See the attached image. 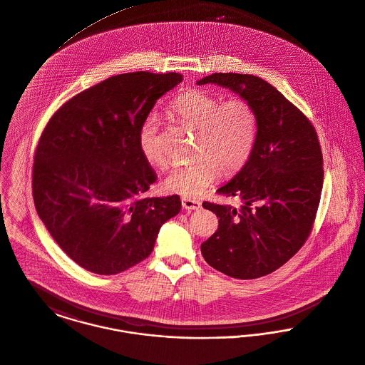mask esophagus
<instances>
[{
	"label": "esophagus",
	"instance_id": "obj_1",
	"mask_svg": "<svg viewBox=\"0 0 365 365\" xmlns=\"http://www.w3.org/2000/svg\"><path fill=\"white\" fill-rule=\"evenodd\" d=\"M182 207H183L185 210L193 211V210H198V208L201 207V202L197 201V200H192V198L183 197V198H182Z\"/></svg>",
	"mask_w": 365,
	"mask_h": 365
}]
</instances>
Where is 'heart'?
<instances>
[{
	"mask_svg": "<svg viewBox=\"0 0 365 365\" xmlns=\"http://www.w3.org/2000/svg\"><path fill=\"white\" fill-rule=\"evenodd\" d=\"M172 115L195 129L193 161L173 167L163 187L168 193L197 197L217 178L238 171L250 158L257 139V115L245 99L222 98L204 89H189L172 101ZM138 146L145 161L165 167L167 155L158 140V120L150 114L138 133Z\"/></svg>",
	"mask_w": 365,
	"mask_h": 365,
	"instance_id": "obj_1",
	"label": "heart"
}]
</instances>
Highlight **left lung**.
I'll use <instances>...</instances> for the list:
<instances>
[{
    "label": "left lung",
    "mask_w": 365,
    "mask_h": 365,
    "mask_svg": "<svg viewBox=\"0 0 365 365\" xmlns=\"http://www.w3.org/2000/svg\"><path fill=\"white\" fill-rule=\"evenodd\" d=\"M197 84L229 88L257 115L250 158L217 189L242 204L202 202L219 217V227L201 244V254L233 279L270 274L299 251L313 227L324 180L317 132L299 108L257 76L214 73Z\"/></svg>",
    "instance_id": "1"
}]
</instances>
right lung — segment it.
<instances>
[{"instance_id": "1", "label": "right lung", "mask_w": 365, "mask_h": 365, "mask_svg": "<svg viewBox=\"0 0 365 365\" xmlns=\"http://www.w3.org/2000/svg\"><path fill=\"white\" fill-rule=\"evenodd\" d=\"M179 73L110 77L59 108L40 138L33 197L46 230L67 257L95 274L121 273L149 257L179 195L145 198L157 180L138 146L157 99Z\"/></svg>"}]
</instances>
